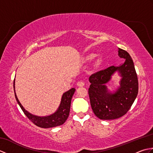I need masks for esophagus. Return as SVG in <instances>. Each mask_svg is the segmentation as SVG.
Here are the masks:
<instances>
[{"instance_id": "1", "label": "esophagus", "mask_w": 153, "mask_h": 153, "mask_svg": "<svg viewBox=\"0 0 153 153\" xmlns=\"http://www.w3.org/2000/svg\"><path fill=\"white\" fill-rule=\"evenodd\" d=\"M77 85L78 87H83L85 84H84V83L83 82H78L77 83Z\"/></svg>"}]
</instances>
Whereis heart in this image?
I'll use <instances>...</instances> for the list:
<instances>
[{"mask_svg": "<svg viewBox=\"0 0 153 153\" xmlns=\"http://www.w3.org/2000/svg\"><path fill=\"white\" fill-rule=\"evenodd\" d=\"M95 54H90L89 55H87V56H86V60L87 61H91V60H93L94 58H95ZM96 63H97V65H99L100 63H101V59H100V58H99V59L97 60Z\"/></svg>", "mask_w": 153, "mask_h": 153, "instance_id": "1", "label": "heart"}]
</instances>
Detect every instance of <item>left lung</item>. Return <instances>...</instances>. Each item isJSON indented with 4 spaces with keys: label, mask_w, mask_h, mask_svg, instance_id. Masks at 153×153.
Segmentation results:
<instances>
[{
    "label": "left lung",
    "mask_w": 153,
    "mask_h": 153,
    "mask_svg": "<svg viewBox=\"0 0 153 153\" xmlns=\"http://www.w3.org/2000/svg\"><path fill=\"white\" fill-rule=\"evenodd\" d=\"M118 56L125 62L118 66H110L92 74L89 96L95 116L100 120H114L127 113L138 94V79L134 62L128 52L118 48ZM116 72L121 77L120 85L113 92L106 85Z\"/></svg>",
    "instance_id": "1"
}]
</instances>
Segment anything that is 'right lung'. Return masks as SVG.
I'll return each instance as SVG.
<instances>
[{
  "instance_id": "1",
  "label": "right lung",
  "mask_w": 153,
  "mask_h": 153,
  "mask_svg": "<svg viewBox=\"0 0 153 153\" xmlns=\"http://www.w3.org/2000/svg\"><path fill=\"white\" fill-rule=\"evenodd\" d=\"M14 91L17 102L23 110V112H24L25 116L35 125L40 127V128H49L62 125L66 122V120L68 118V116H69L71 100L73 95L75 91H76V89L71 88L70 90H68V91L64 93L62 96L60 105L58 106L57 110L53 114H52L45 116H39L32 114L31 113L29 112L24 108V106L22 105V104L18 100L17 95H16L15 90V79L14 81Z\"/></svg>"
}]
</instances>
